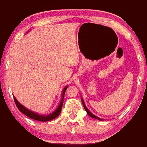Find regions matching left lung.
<instances>
[{
  "instance_id": "8db88e82",
  "label": "left lung",
  "mask_w": 147,
  "mask_h": 147,
  "mask_svg": "<svg viewBox=\"0 0 147 147\" xmlns=\"http://www.w3.org/2000/svg\"><path fill=\"white\" fill-rule=\"evenodd\" d=\"M81 100H82V103H83V107H84V109H85V110L86 111V112H87V114H88V115L90 117H92V118H94V119H98V120H100V121H102V119H100V118H99V117H96V115H93L92 113L90 112V111L88 110V109H87V107L86 106H85V103H84V101H83V99H81Z\"/></svg>"
}]
</instances>
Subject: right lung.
Instances as JSON below:
<instances>
[{"instance_id":"add662e5","label":"right lung","mask_w":147,"mask_h":147,"mask_svg":"<svg viewBox=\"0 0 147 147\" xmlns=\"http://www.w3.org/2000/svg\"><path fill=\"white\" fill-rule=\"evenodd\" d=\"M68 88V86L65 87L64 90H63L62 92V99H61V102L60 104L59 105L58 107L57 108L56 110H55L54 112H53L51 114L49 115H39L38 113H36L33 111H31L28 110V109H26L25 107H24L23 105H22L17 100L15 96H13V99L15 101V103L18 107V109H19L20 111H21L22 113H24V115H26L27 117H28L32 119L36 120V121H51L53 119L56 118L57 117L59 116V115L60 114L61 111H62V105H63V102H64V94L65 92H66V89Z\"/></svg>"}]
</instances>
